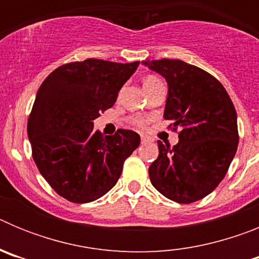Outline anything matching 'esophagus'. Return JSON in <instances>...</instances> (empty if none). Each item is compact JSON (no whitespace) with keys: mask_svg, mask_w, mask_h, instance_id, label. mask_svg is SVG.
<instances>
[{"mask_svg":"<svg viewBox=\"0 0 259 259\" xmlns=\"http://www.w3.org/2000/svg\"><path fill=\"white\" fill-rule=\"evenodd\" d=\"M148 143H150L149 137L143 136V135H141V144H148Z\"/></svg>","mask_w":259,"mask_h":259,"instance_id":"34e87169","label":"esophagus"}]
</instances>
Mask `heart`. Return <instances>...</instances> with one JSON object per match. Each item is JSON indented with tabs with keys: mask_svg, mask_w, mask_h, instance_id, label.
<instances>
[{
	"mask_svg": "<svg viewBox=\"0 0 259 259\" xmlns=\"http://www.w3.org/2000/svg\"><path fill=\"white\" fill-rule=\"evenodd\" d=\"M157 80L158 79L155 76H146L145 79H144V85H148V84L154 83V81H157ZM132 123H134L135 125H137V127H143L144 125V120L143 119H139V118L132 119Z\"/></svg>",
	"mask_w": 259,
	"mask_h": 259,
	"instance_id": "b5f03b06",
	"label": "heart"
}]
</instances>
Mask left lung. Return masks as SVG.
<instances>
[{
  "mask_svg": "<svg viewBox=\"0 0 259 259\" xmlns=\"http://www.w3.org/2000/svg\"><path fill=\"white\" fill-rule=\"evenodd\" d=\"M143 63L166 79L163 118L172 120L174 131L180 127L179 143L172 148L158 141L150 182L175 202L201 200L218 187L236 154V110L221 81L197 66L166 58Z\"/></svg>",
  "mask_w": 259,
  "mask_h": 259,
  "instance_id": "obj_1",
  "label": "left lung"
}]
</instances>
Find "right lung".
<instances>
[{
  "label": "right lung",
  "mask_w": 259,
  "mask_h": 259,
  "mask_svg": "<svg viewBox=\"0 0 259 259\" xmlns=\"http://www.w3.org/2000/svg\"><path fill=\"white\" fill-rule=\"evenodd\" d=\"M140 62L88 58L56 68L42 81L29 114L32 157L54 191L75 203L92 202L116 184L140 136L118 130L104 136L93 120L116 101Z\"/></svg>",
  "instance_id": "1"
}]
</instances>
